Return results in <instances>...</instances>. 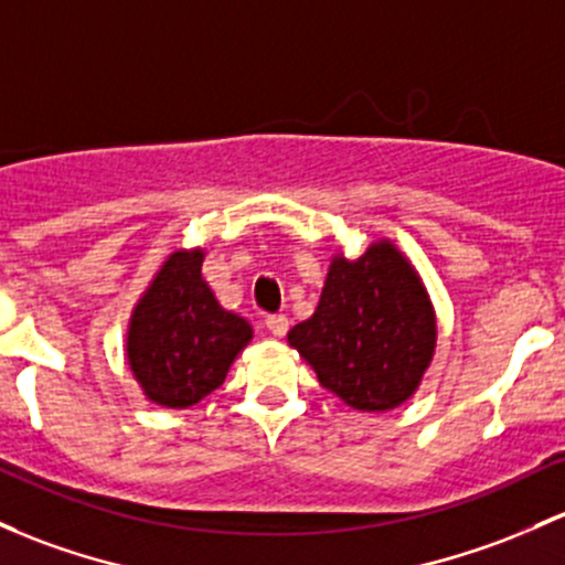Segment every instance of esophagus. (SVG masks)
Returning <instances> with one entry per match:
<instances>
[{"mask_svg":"<svg viewBox=\"0 0 565 565\" xmlns=\"http://www.w3.org/2000/svg\"><path fill=\"white\" fill-rule=\"evenodd\" d=\"M265 327H268V332L273 334V338H284L289 330V319L284 313L268 316V319H265Z\"/></svg>","mask_w":565,"mask_h":565,"instance_id":"obj_1","label":"esophagus"}]
</instances>
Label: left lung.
I'll return each instance as SVG.
<instances>
[{"instance_id": "left-lung-1", "label": "left lung", "mask_w": 565, "mask_h": 565, "mask_svg": "<svg viewBox=\"0 0 565 565\" xmlns=\"http://www.w3.org/2000/svg\"><path fill=\"white\" fill-rule=\"evenodd\" d=\"M287 340L345 405L388 413L418 392L429 370L437 313L405 252L377 238L353 259L332 254L319 306Z\"/></svg>"}]
</instances>
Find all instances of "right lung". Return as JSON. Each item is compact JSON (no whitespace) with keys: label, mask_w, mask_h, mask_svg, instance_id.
I'll list each match as a JSON object with an SVG mask.
<instances>
[{"label":"right lung","mask_w":565,"mask_h":565,"mask_svg":"<svg viewBox=\"0 0 565 565\" xmlns=\"http://www.w3.org/2000/svg\"><path fill=\"white\" fill-rule=\"evenodd\" d=\"M203 259V246L173 249L128 319V367L141 394L171 411H188L220 388L254 338L244 316L220 306Z\"/></svg>","instance_id":"right-lung-1"}]
</instances>
